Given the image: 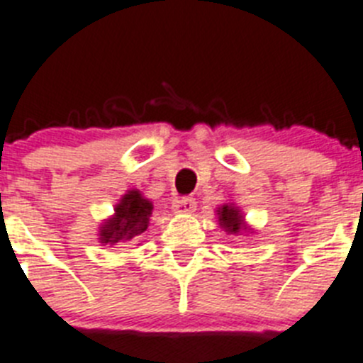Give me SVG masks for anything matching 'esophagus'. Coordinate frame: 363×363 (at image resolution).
Wrapping results in <instances>:
<instances>
[{
	"label": "esophagus",
	"mask_w": 363,
	"mask_h": 363,
	"mask_svg": "<svg viewBox=\"0 0 363 363\" xmlns=\"http://www.w3.org/2000/svg\"><path fill=\"white\" fill-rule=\"evenodd\" d=\"M194 211H196V201L191 198L176 199L174 203H172V212H174V214H192Z\"/></svg>",
	"instance_id": "1"
}]
</instances>
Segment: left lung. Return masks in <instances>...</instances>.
Here are the masks:
<instances>
[{
  "instance_id": "left-lung-1",
  "label": "left lung",
  "mask_w": 363,
  "mask_h": 363,
  "mask_svg": "<svg viewBox=\"0 0 363 363\" xmlns=\"http://www.w3.org/2000/svg\"><path fill=\"white\" fill-rule=\"evenodd\" d=\"M216 216H218V225L232 235L241 234H254V228L245 221V214L241 208L234 203V201H227V203L218 205L216 207Z\"/></svg>"
}]
</instances>
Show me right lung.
Segmentation results:
<instances>
[{
  "label": "right lung",
  "mask_w": 363,
  "mask_h": 363,
  "mask_svg": "<svg viewBox=\"0 0 363 363\" xmlns=\"http://www.w3.org/2000/svg\"><path fill=\"white\" fill-rule=\"evenodd\" d=\"M152 214V201L138 189H129L115 205V212L99 227L101 245H121L144 234Z\"/></svg>",
  "instance_id": "right-lung-1"
}]
</instances>
